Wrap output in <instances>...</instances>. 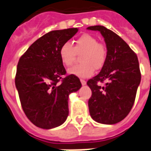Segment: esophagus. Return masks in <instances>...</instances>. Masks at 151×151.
<instances>
[{
  "instance_id": "34e87169",
  "label": "esophagus",
  "mask_w": 151,
  "mask_h": 151,
  "mask_svg": "<svg viewBox=\"0 0 151 151\" xmlns=\"http://www.w3.org/2000/svg\"><path fill=\"white\" fill-rule=\"evenodd\" d=\"M80 82H81L82 85H86V83H87V82L84 80H80Z\"/></svg>"
}]
</instances>
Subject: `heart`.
<instances>
[{"mask_svg":"<svg viewBox=\"0 0 151 151\" xmlns=\"http://www.w3.org/2000/svg\"><path fill=\"white\" fill-rule=\"evenodd\" d=\"M80 55L81 63L68 69V73L80 78H88L94 73V69H101L106 63V49L104 45L98 43L96 37L83 34L72 45L65 42L59 50V55L63 65L71 66L76 55Z\"/></svg>","mask_w":151,"mask_h":151,"instance_id":"1","label":"heart"}]
</instances>
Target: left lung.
I'll return each instance as SVG.
<instances>
[{
    "instance_id": "left-lung-1",
    "label": "left lung",
    "mask_w": 151,
    "mask_h": 151,
    "mask_svg": "<svg viewBox=\"0 0 151 151\" xmlns=\"http://www.w3.org/2000/svg\"><path fill=\"white\" fill-rule=\"evenodd\" d=\"M88 29L99 31L106 46V63L97 76L87 82L92 95L88 100L91 118L97 123L115 124L127 117L134 103L141 81L138 57L119 36L101 25ZM108 81L105 87L99 82Z\"/></svg>"
}]
</instances>
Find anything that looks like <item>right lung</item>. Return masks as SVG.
Wrapping results in <instances>:
<instances>
[{"label": "right lung", "mask_w": 151, "mask_h": 151, "mask_svg": "<svg viewBox=\"0 0 151 151\" xmlns=\"http://www.w3.org/2000/svg\"><path fill=\"white\" fill-rule=\"evenodd\" d=\"M78 32L68 28L47 32L36 40L19 60L15 77L20 104L34 125L52 129L68 116V96L81 88L80 79L66 75L59 50Z\"/></svg>", "instance_id": "add662e5"}]
</instances>
